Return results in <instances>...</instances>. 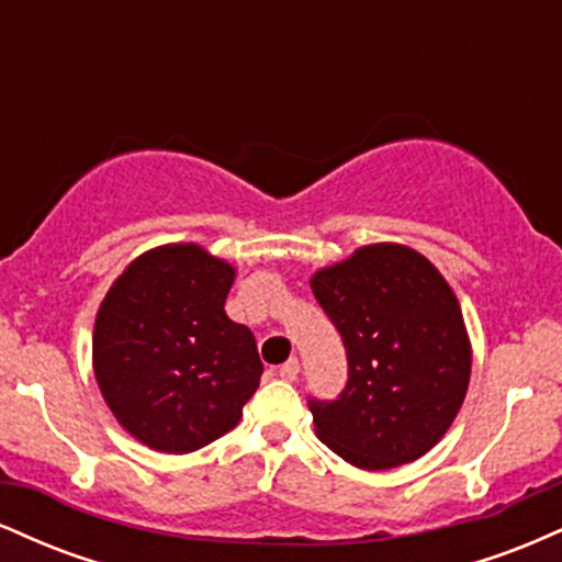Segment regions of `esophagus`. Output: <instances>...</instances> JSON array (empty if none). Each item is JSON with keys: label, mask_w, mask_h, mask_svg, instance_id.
I'll use <instances>...</instances> for the list:
<instances>
[{"label": "esophagus", "mask_w": 562, "mask_h": 562, "mask_svg": "<svg viewBox=\"0 0 562 562\" xmlns=\"http://www.w3.org/2000/svg\"><path fill=\"white\" fill-rule=\"evenodd\" d=\"M299 372H301V364H299V359H288V362L282 364L280 370H277V375H280L282 380H288V383H293V380L299 378Z\"/></svg>", "instance_id": "obj_1"}]
</instances>
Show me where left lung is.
<instances>
[{
    "label": "left lung",
    "instance_id": "1",
    "mask_svg": "<svg viewBox=\"0 0 562 562\" xmlns=\"http://www.w3.org/2000/svg\"><path fill=\"white\" fill-rule=\"evenodd\" d=\"M312 290L348 357L344 393L308 402L319 441L362 470L434 449L465 402L473 362L449 282L417 250L375 243L319 269Z\"/></svg>",
    "mask_w": 562,
    "mask_h": 562
}]
</instances>
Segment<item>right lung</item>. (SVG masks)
<instances>
[{
  "mask_svg": "<svg viewBox=\"0 0 562 562\" xmlns=\"http://www.w3.org/2000/svg\"><path fill=\"white\" fill-rule=\"evenodd\" d=\"M235 267L195 243L134 259L94 319L102 398L145 447L187 454L235 428L259 389L254 333L224 312Z\"/></svg>",
  "mask_w": 562,
  "mask_h": 562,
  "instance_id": "add662e5",
  "label": "right lung"
}]
</instances>
